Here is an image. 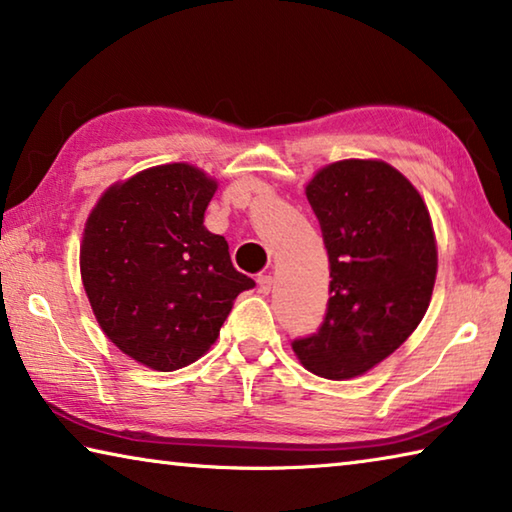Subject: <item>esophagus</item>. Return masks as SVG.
<instances>
[{
  "label": "esophagus",
  "instance_id": "1",
  "mask_svg": "<svg viewBox=\"0 0 512 512\" xmlns=\"http://www.w3.org/2000/svg\"><path fill=\"white\" fill-rule=\"evenodd\" d=\"M257 287H259V293H271V289H273V277L271 275H259L257 277Z\"/></svg>",
  "mask_w": 512,
  "mask_h": 512
}]
</instances>
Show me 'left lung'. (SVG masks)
Returning a JSON list of instances; mask_svg holds the SVG:
<instances>
[{
    "mask_svg": "<svg viewBox=\"0 0 512 512\" xmlns=\"http://www.w3.org/2000/svg\"><path fill=\"white\" fill-rule=\"evenodd\" d=\"M307 201L323 230L332 296L318 332L291 348L314 375L352 379L400 348L427 314L436 237L418 189L379 160L320 169Z\"/></svg>",
    "mask_w": 512,
    "mask_h": 512,
    "instance_id": "8db88e82",
    "label": "left lung"
}]
</instances>
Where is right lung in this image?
Returning a JSON list of instances; mask_svg holds the SVG:
<instances>
[{"mask_svg": "<svg viewBox=\"0 0 512 512\" xmlns=\"http://www.w3.org/2000/svg\"><path fill=\"white\" fill-rule=\"evenodd\" d=\"M216 183L192 164L146 169L99 198L81 246L94 316L128 357L171 372L210 350L241 291L228 241L203 225Z\"/></svg>", "mask_w": 512, "mask_h": 512, "instance_id": "obj_1", "label": "right lung"}]
</instances>
